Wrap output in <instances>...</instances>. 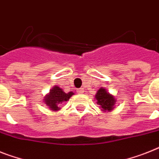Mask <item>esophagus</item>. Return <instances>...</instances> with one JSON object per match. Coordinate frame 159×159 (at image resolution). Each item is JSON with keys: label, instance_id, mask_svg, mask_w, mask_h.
<instances>
[{"label": "esophagus", "instance_id": "esophagus-1", "mask_svg": "<svg viewBox=\"0 0 159 159\" xmlns=\"http://www.w3.org/2000/svg\"><path fill=\"white\" fill-rule=\"evenodd\" d=\"M82 92H83V88H80V89L77 90V93H78V94H82Z\"/></svg>", "mask_w": 159, "mask_h": 159}]
</instances>
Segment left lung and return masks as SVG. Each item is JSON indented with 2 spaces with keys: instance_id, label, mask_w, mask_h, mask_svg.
Returning <instances> with one entry per match:
<instances>
[{
  "instance_id": "obj_1",
  "label": "left lung",
  "mask_w": 159,
  "mask_h": 159,
  "mask_svg": "<svg viewBox=\"0 0 159 159\" xmlns=\"http://www.w3.org/2000/svg\"><path fill=\"white\" fill-rule=\"evenodd\" d=\"M97 104L99 105L100 109L103 111H111L114 109L116 98L113 95L109 94L105 88H100L95 94Z\"/></svg>"
}]
</instances>
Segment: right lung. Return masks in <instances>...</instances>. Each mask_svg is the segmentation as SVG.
<instances>
[{
  "label": "right lung",
  "instance_id": "right-lung-1",
  "mask_svg": "<svg viewBox=\"0 0 159 159\" xmlns=\"http://www.w3.org/2000/svg\"><path fill=\"white\" fill-rule=\"evenodd\" d=\"M73 94V92L65 93L59 86H55L50 90V93L45 96L44 102L47 106H48L49 109L53 111H57L61 109L60 106L61 103H63V102H65V101H68Z\"/></svg>",
  "mask_w": 159,
  "mask_h": 159
}]
</instances>
